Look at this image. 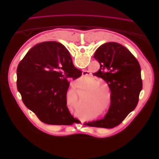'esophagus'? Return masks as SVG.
Wrapping results in <instances>:
<instances>
[{
  "label": "esophagus",
  "mask_w": 159,
  "mask_h": 159,
  "mask_svg": "<svg viewBox=\"0 0 159 159\" xmlns=\"http://www.w3.org/2000/svg\"><path fill=\"white\" fill-rule=\"evenodd\" d=\"M82 74H83V75H87V74H86L85 71H84V72H83Z\"/></svg>",
  "instance_id": "obj_1"
}]
</instances>
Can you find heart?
Returning <instances> with one entry per match:
<instances>
[{
	"instance_id": "heart-1",
	"label": "heart",
	"mask_w": 159,
	"mask_h": 159,
	"mask_svg": "<svg viewBox=\"0 0 159 159\" xmlns=\"http://www.w3.org/2000/svg\"><path fill=\"white\" fill-rule=\"evenodd\" d=\"M97 83H98V80L94 78H90V84L92 86H90L89 88V90L90 91V97L96 100L105 98L107 94L106 90L103 88H107L106 86L102 84H100V83L99 84H97Z\"/></svg>"
}]
</instances>
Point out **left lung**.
I'll return each mask as SVG.
<instances>
[{
	"mask_svg": "<svg viewBox=\"0 0 159 159\" xmlns=\"http://www.w3.org/2000/svg\"><path fill=\"white\" fill-rule=\"evenodd\" d=\"M94 57L100 65L95 75L103 78L111 89V105L103 119L85 123L90 127L112 128L133 111L142 89L138 61L123 45L115 42L103 44Z\"/></svg>",
	"mask_w": 159,
	"mask_h": 159,
	"instance_id": "obj_1",
	"label": "left lung"
}]
</instances>
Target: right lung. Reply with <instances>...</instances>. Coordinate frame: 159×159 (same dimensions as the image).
<instances>
[{
	"label": "right lung",
	"mask_w": 159,
	"mask_h": 159,
	"mask_svg": "<svg viewBox=\"0 0 159 159\" xmlns=\"http://www.w3.org/2000/svg\"><path fill=\"white\" fill-rule=\"evenodd\" d=\"M81 75L65 46L46 41L35 44L19 63L17 87L26 107L41 122L70 125L75 119L66 107L68 79Z\"/></svg>",
	"instance_id": "1"
}]
</instances>
